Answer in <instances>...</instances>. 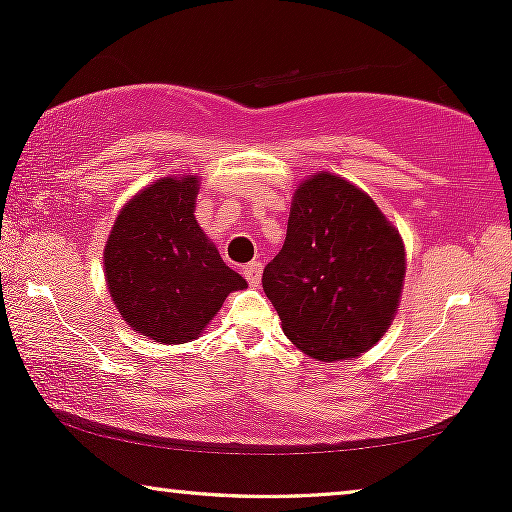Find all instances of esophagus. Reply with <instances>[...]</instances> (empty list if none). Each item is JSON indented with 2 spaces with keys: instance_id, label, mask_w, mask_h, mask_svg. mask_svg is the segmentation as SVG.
Instances as JSON below:
<instances>
[{
  "instance_id": "obj_1",
  "label": "esophagus",
  "mask_w": 512,
  "mask_h": 512,
  "mask_svg": "<svg viewBox=\"0 0 512 512\" xmlns=\"http://www.w3.org/2000/svg\"><path fill=\"white\" fill-rule=\"evenodd\" d=\"M261 272H263V265L254 261V263H249L247 268H244V277H247V282L251 286H258V284H261Z\"/></svg>"
}]
</instances>
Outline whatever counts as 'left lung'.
Here are the masks:
<instances>
[{"label":"left lung","mask_w":512,"mask_h":512,"mask_svg":"<svg viewBox=\"0 0 512 512\" xmlns=\"http://www.w3.org/2000/svg\"><path fill=\"white\" fill-rule=\"evenodd\" d=\"M405 247L373 198L338 174L296 188L286 240L263 291L293 345L319 361L354 359L387 333L401 300Z\"/></svg>","instance_id":"obj_1"}]
</instances>
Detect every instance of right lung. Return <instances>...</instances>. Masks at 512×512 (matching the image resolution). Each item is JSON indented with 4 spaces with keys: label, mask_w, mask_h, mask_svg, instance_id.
I'll return each instance as SVG.
<instances>
[{
    "label": "right lung",
    "mask_w": 512,
    "mask_h": 512,
    "mask_svg": "<svg viewBox=\"0 0 512 512\" xmlns=\"http://www.w3.org/2000/svg\"><path fill=\"white\" fill-rule=\"evenodd\" d=\"M200 181L163 177L125 202L104 247V277L125 324L160 345L205 331L228 293L247 282L195 221Z\"/></svg>",
    "instance_id": "obj_1"
}]
</instances>
